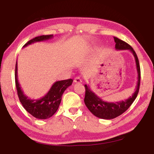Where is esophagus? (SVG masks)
<instances>
[{
  "label": "esophagus",
  "mask_w": 154,
  "mask_h": 154,
  "mask_svg": "<svg viewBox=\"0 0 154 154\" xmlns=\"http://www.w3.org/2000/svg\"><path fill=\"white\" fill-rule=\"evenodd\" d=\"M73 82H74V83H81L82 80L81 79V78L77 76V77L75 78L74 80H73Z\"/></svg>",
  "instance_id": "obj_1"
}]
</instances>
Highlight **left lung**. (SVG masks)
Masks as SVG:
<instances>
[{
  "mask_svg": "<svg viewBox=\"0 0 154 154\" xmlns=\"http://www.w3.org/2000/svg\"><path fill=\"white\" fill-rule=\"evenodd\" d=\"M116 43L115 48L117 50H130L133 54L136 63V68L137 71V82L135 88V91L132 96L128 97L124 101H120L116 102H107L103 101L102 99L97 95L92 90L90 89L89 85L85 84V95L84 102L85 106L88 107L89 111L92 114L100 119L111 120L115 119L122 113H123L127 109L131 106V104L137 96L140 85V66L139 63L138 57L131 46L127 43L124 42L116 37H114Z\"/></svg>",
  "mask_w": 154,
  "mask_h": 154,
  "instance_id": "8db88e82",
  "label": "left lung"
}]
</instances>
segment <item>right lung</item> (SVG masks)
Returning a JSON list of instances; mask_svg holds the SVG:
<instances>
[{
	"label": "right lung",
	"mask_w": 154,
	"mask_h": 154,
	"mask_svg": "<svg viewBox=\"0 0 154 154\" xmlns=\"http://www.w3.org/2000/svg\"><path fill=\"white\" fill-rule=\"evenodd\" d=\"M52 38H53V35H44L37 36L27 42L23 46V48L26 47L29 45L36 43V42L48 41ZM17 76V62H16L15 84L19 99L27 112L32 115L33 117L38 119H49L54 114L60 106L63 93L66 88L71 85L73 83L72 79L56 81L45 96L38 100H32V99L29 98L28 96L24 93L18 81Z\"/></svg>",
	"instance_id": "1"
}]
</instances>
